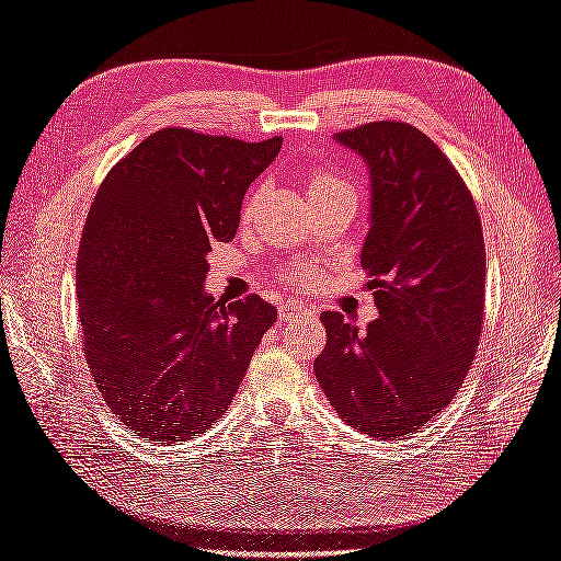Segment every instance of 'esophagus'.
Returning <instances> with one entry per match:
<instances>
[{
	"instance_id": "esophagus-1",
	"label": "esophagus",
	"mask_w": 561,
	"mask_h": 561,
	"mask_svg": "<svg viewBox=\"0 0 561 561\" xmlns=\"http://www.w3.org/2000/svg\"><path fill=\"white\" fill-rule=\"evenodd\" d=\"M279 318L286 320V322H289V320H312V318H316V310L296 304V301H286V304L279 306Z\"/></svg>"
}]
</instances>
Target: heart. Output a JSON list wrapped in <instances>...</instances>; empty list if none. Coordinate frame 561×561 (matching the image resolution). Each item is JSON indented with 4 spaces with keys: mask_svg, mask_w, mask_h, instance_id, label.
Here are the masks:
<instances>
[{
    "mask_svg": "<svg viewBox=\"0 0 561 561\" xmlns=\"http://www.w3.org/2000/svg\"><path fill=\"white\" fill-rule=\"evenodd\" d=\"M351 188L342 176H336L332 172H312L308 181V193L310 198H318V195H328L334 191H344Z\"/></svg>",
    "mask_w": 561,
    "mask_h": 561,
    "instance_id": "b5f03b06",
    "label": "heart"
}]
</instances>
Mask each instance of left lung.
I'll return each instance as SVG.
<instances>
[{
    "label": "left lung",
    "mask_w": 561,
    "mask_h": 561,
    "mask_svg": "<svg viewBox=\"0 0 561 561\" xmlns=\"http://www.w3.org/2000/svg\"><path fill=\"white\" fill-rule=\"evenodd\" d=\"M370 174L360 249L380 318L366 332L324 310L312 363L342 419L377 439L421 430L471 368L485 306V241L463 179L423 131L375 122L336 134Z\"/></svg>",
    "instance_id": "1"
}]
</instances>
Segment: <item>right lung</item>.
<instances>
[{
	"instance_id": "add662e5",
	"label": "right lung",
	"mask_w": 561,
	"mask_h": 561,
	"mask_svg": "<svg viewBox=\"0 0 561 561\" xmlns=\"http://www.w3.org/2000/svg\"><path fill=\"white\" fill-rule=\"evenodd\" d=\"M282 138L243 142L162 128L104 176L76 263L83 354L104 401L158 445L210 430L277 310L205 291L207 253L231 241Z\"/></svg>"
}]
</instances>
